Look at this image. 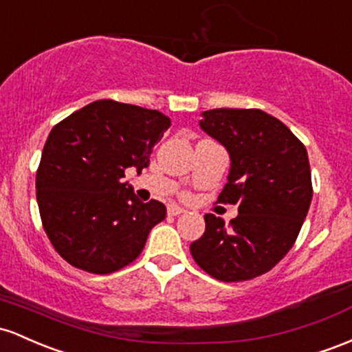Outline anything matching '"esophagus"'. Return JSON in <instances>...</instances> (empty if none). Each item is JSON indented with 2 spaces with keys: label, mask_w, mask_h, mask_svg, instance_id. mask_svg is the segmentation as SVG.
<instances>
[{
  "label": "esophagus",
  "mask_w": 352,
  "mask_h": 352,
  "mask_svg": "<svg viewBox=\"0 0 352 352\" xmlns=\"http://www.w3.org/2000/svg\"><path fill=\"white\" fill-rule=\"evenodd\" d=\"M184 211H186V209H184V208H179V206H176V204H171V206H168V214H171V216L183 214Z\"/></svg>",
  "instance_id": "1"
}]
</instances>
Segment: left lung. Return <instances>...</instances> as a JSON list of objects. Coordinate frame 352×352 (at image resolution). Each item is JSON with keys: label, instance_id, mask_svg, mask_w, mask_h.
I'll use <instances>...</instances> for the list:
<instances>
[{"label": "left lung", "instance_id": "left-lung-1", "mask_svg": "<svg viewBox=\"0 0 352 352\" xmlns=\"http://www.w3.org/2000/svg\"><path fill=\"white\" fill-rule=\"evenodd\" d=\"M201 116L199 128L224 146L231 161L218 201L238 204V216L229 224L204 216V234L189 250L212 278L246 281L272 270L298 238L313 199L307 151L261 109L219 108Z\"/></svg>", "mask_w": 352, "mask_h": 352}]
</instances>
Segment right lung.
<instances>
[{"instance_id":"1","label":"right lung","mask_w":352,"mask_h":352,"mask_svg":"<svg viewBox=\"0 0 352 352\" xmlns=\"http://www.w3.org/2000/svg\"><path fill=\"white\" fill-rule=\"evenodd\" d=\"M171 120L156 109L100 100L51 129L36 173V199L46 234L71 266L109 274L133 263L166 206L143 203L128 181Z\"/></svg>"}]
</instances>
